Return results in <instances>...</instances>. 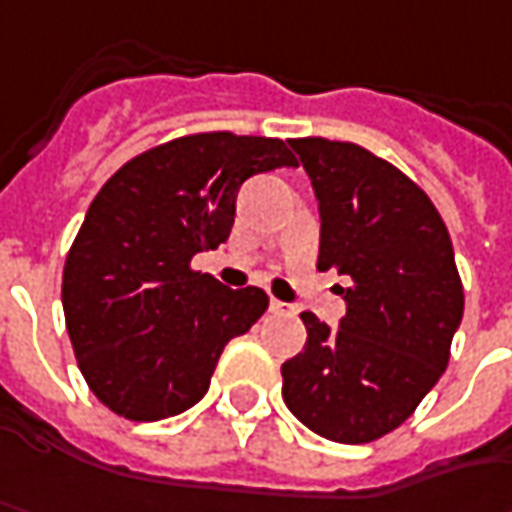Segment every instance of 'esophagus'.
<instances>
[{"instance_id":"esophagus-1","label":"esophagus","mask_w":512,"mask_h":512,"mask_svg":"<svg viewBox=\"0 0 512 512\" xmlns=\"http://www.w3.org/2000/svg\"><path fill=\"white\" fill-rule=\"evenodd\" d=\"M269 311H272V314H291L294 309H291L289 303H283V300H274L272 297V300H269Z\"/></svg>"}]
</instances>
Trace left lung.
Listing matches in <instances>:
<instances>
[{
    "mask_svg": "<svg viewBox=\"0 0 512 512\" xmlns=\"http://www.w3.org/2000/svg\"><path fill=\"white\" fill-rule=\"evenodd\" d=\"M320 209L317 269L348 277L340 326L303 311L309 340L283 362V399L343 445L399 428L448 368L465 291L431 198L348 141L294 138Z\"/></svg>",
    "mask_w": 512,
    "mask_h": 512,
    "instance_id": "8db88e82",
    "label": "left lung"
}]
</instances>
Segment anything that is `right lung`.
Returning a JSON list of instances; mask_svg holds the SVG:
<instances>
[{
	"label": "right lung",
	"instance_id": "right-lung-1",
	"mask_svg": "<svg viewBox=\"0 0 512 512\" xmlns=\"http://www.w3.org/2000/svg\"><path fill=\"white\" fill-rule=\"evenodd\" d=\"M297 167L280 138L198 133L135 155L101 186L62 277L67 334L90 391L113 414L158 422L209 391L232 337L269 309L189 269L235 223L243 181Z\"/></svg>",
	"mask_w": 512,
	"mask_h": 512
}]
</instances>
